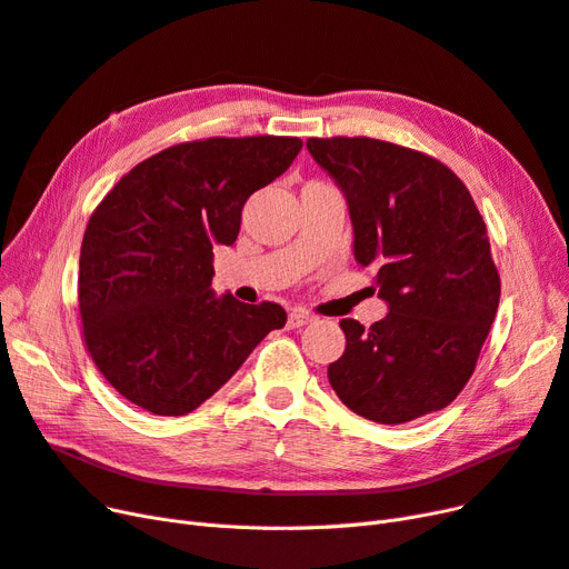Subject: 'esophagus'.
Listing matches in <instances>:
<instances>
[{
	"label": "esophagus",
	"mask_w": 569,
	"mask_h": 569,
	"mask_svg": "<svg viewBox=\"0 0 569 569\" xmlns=\"http://www.w3.org/2000/svg\"><path fill=\"white\" fill-rule=\"evenodd\" d=\"M311 321H313V319L309 317L307 311L296 309V311L288 313V328H302V326H307V323H311Z\"/></svg>",
	"instance_id": "obj_1"
}]
</instances>
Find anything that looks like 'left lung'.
<instances>
[{"label":"left lung","instance_id":"obj_1","mask_svg":"<svg viewBox=\"0 0 569 569\" xmlns=\"http://www.w3.org/2000/svg\"><path fill=\"white\" fill-rule=\"evenodd\" d=\"M342 187L353 256L375 269L389 313L342 319L347 347L328 366L340 401L380 425L448 408L476 370L499 307L488 227L446 163L375 138H309Z\"/></svg>","mask_w":569,"mask_h":569}]
</instances>
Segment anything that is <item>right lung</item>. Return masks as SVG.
Segmentation results:
<instances>
[{
    "label": "right lung",
    "instance_id": "1",
    "mask_svg": "<svg viewBox=\"0 0 569 569\" xmlns=\"http://www.w3.org/2000/svg\"><path fill=\"white\" fill-rule=\"evenodd\" d=\"M300 150L290 136L180 142L133 166L96 206L79 256L81 338L126 401L192 412L286 326L281 305L216 298L210 281L213 248L237 241L248 197Z\"/></svg>",
    "mask_w": 569,
    "mask_h": 569
}]
</instances>
